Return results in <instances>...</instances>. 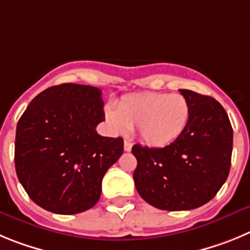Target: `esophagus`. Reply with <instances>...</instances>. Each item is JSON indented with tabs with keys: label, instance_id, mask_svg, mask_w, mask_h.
Instances as JSON below:
<instances>
[{
	"label": "esophagus",
	"instance_id": "esophagus-1",
	"mask_svg": "<svg viewBox=\"0 0 250 250\" xmlns=\"http://www.w3.org/2000/svg\"><path fill=\"white\" fill-rule=\"evenodd\" d=\"M132 149V143L129 141H125V152H129Z\"/></svg>",
	"mask_w": 250,
	"mask_h": 250
}]
</instances>
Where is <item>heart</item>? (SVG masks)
Here are the masks:
<instances>
[{"instance_id": "heart-1", "label": "heart", "mask_w": 250, "mask_h": 250, "mask_svg": "<svg viewBox=\"0 0 250 250\" xmlns=\"http://www.w3.org/2000/svg\"><path fill=\"white\" fill-rule=\"evenodd\" d=\"M105 117L118 133L138 128L146 145L164 148L184 133L190 107L182 94L142 92L125 96L117 104V111L107 109Z\"/></svg>"}]
</instances>
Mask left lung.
Returning <instances> with one entry per match:
<instances>
[{
	"instance_id": "1",
	"label": "left lung",
	"mask_w": 250,
	"mask_h": 250,
	"mask_svg": "<svg viewBox=\"0 0 250 250\" xmlns=\"http://www.w3.org/2000/svg\"><path fill=\"white\" fill-rule=\"evenodd\" d=\"M190 107L189 123L164 148L134 145L137 192L163 210H190L208 203L227 181L233 149V128L218 101L179 89Z\"/></svg>"
}]
</instances>
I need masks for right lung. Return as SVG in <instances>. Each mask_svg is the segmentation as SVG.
I'll return each mask as SVG.
<instances>
[{
    "label": "right lung",
    "mask_w": 250,
    "mask_h": 250,
    "mask_svg": "<svg viewBox=\"0 0 250 250\" xmlns=\"http://www.w3.org/2000/svg\"><path fill=\"white\" fill-rule=\"evenodd\" d=\"M102 91L63 83L36 96L16 129V173L37 206L57 214L92 208L102 179L123 153V139L102 137Z\"/></svg>",
    "instance_id": "obj_1"
}]
</instances>
